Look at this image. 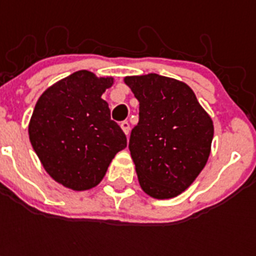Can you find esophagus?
<instances>
[{"label":"esophagus","mask_w":256,"mask_h":256,"mask_svg":"<svg viewBox=\"0 0 256 256\" xmlns=\"http://www.w3.org/2000/svg\"><path fill=\"white\" fill-rule=\"evenodd\" d=\"M120 128L124 130V132L126 136H128V132H130V124H128V120H124V122H120Z\"/></svg>","instance_id":"esophagus-1"}]
</instances>
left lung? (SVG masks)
Masks as SVG:
<instances>
[{
  "label": "left lung",
  "mask_w": 256,
  "mask_h": 256,
  "mask_svg": "<svg viewBox=\"0 0 256 256\" xmlns=\"http://www.w3.org/2000/svg\"><path fill=\"white\" fill-rule=\"evenodd\" d=\"M140 100L128 150L142 190L156 199L182 194L206 166L211 116L184 82L150 73L124 78Z\"/></svg>",
  "instance_id": "left-lung-1"
}]
</instances>
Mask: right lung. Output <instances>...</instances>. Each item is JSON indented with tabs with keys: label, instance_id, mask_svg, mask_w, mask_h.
<instances>
[{
	"label": "right lung",
	"instance_id": "obj_1",
	"mask_svg": "<svg viewBox=\"0 0 256 256\" xmlns=\"http://www.w3.org/2000/svg\"><path fill=\"white\" fill-rule=\"evenodd\" d=\"M114 78L80 70L56 82L38 98L29 140L46 172L74 191L96 187L108 164L128 146L100 96Z\"/></svg>",
	"mask_w": 256,
	"mask_h": 256
}]
</instances>
